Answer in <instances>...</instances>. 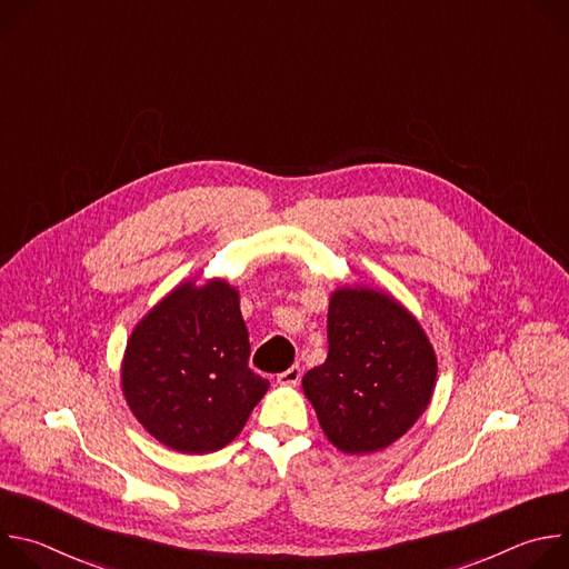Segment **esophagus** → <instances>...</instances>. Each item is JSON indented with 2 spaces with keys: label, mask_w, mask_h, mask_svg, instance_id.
Instances as JSON below:
<instances>
[{
  "label": "esophagus",
  "mask_w": 569,
  "mask_h": 569,
  "mask_svg": "<svg viewBox=\"0 0 569 569\" xmlns=\"http://www.w3.org/2000/svg\"><path fill=\"white\" fill-rule=\"evenodd\" d=\"M277 380H279L281 385H299V380H301V367H290V369L281 371V373L277 376Z\"/></svg>",
  "instance_id": "34e87169"
}]
</instances>
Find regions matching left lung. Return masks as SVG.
<instances>
[{
	"instance_id": "1",
	"label": "left lung",
	"mask_w": 569,
	"mask_h": 569,
	"mask_svg": "<svg viewBox=\"0 0 569 569\" xmlns=\"http://www.w3.org/2000/svg\"><path fill=\"white\" fill-rule=\"evenodd\" d=\"M435 380V351L400 303L369 288L331 297L329 356L303 376V391L333 446L387 448L426 412Z\"/></svg>"
}]
</instances>
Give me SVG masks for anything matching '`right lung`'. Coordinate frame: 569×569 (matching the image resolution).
<instances>
[{
    "instance_id": "obj_1",
    "label": "right lung",
    "mask_w": 569,
    "mask_h": 569,
    "mask_svg": "<svg viewBox=\"0 0 569 569\" xmlns=\"http://www.w3.org/2000/svg\"><path fill=\"white\" fill-rule=\"evenodd\" d=\"M121 382L143 428L191 455L227 446L270 387L250 369L238 292L224 281L184 283L154 306L128 342Z\"/></svg>"
}]
</instances>
